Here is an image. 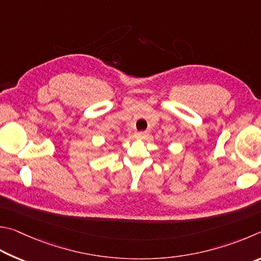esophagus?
Here are the masks:
<instances>
[{
	"label": "esophagus",
	"instance_id": "34e87169",
	"mask_svg": "<svg viewBox=\"0 0 261 261\" xmlns=\"http://www.w3.org/2000/svg\"><path fill=\"white\" fill-rule=\"evenodd\" d=\"M149 135L148 132H139V133L135 134L136 139H145Z\"/></svg>",
	"mask_w": 261,
	"mask_h": 261
}]
</instances>
